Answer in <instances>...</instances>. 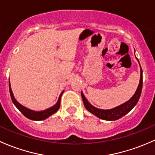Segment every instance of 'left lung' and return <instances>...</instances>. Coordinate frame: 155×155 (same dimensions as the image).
Segmentation results:
<instances>
[{
	"label": "left lung",
	"instance_id": "left-lung-1",
	"mask_svg": "<svg viewBox=\"0 0 155 155\" xmlns=\"http://www.w3.org/2000/svg\"><path fill=\"white\" fill-rule=\"evenodd\" d=\"M142 87H143V71L140 68V79L139 85L137 87V89L135 93L134 96L129 100L128 101L123 104L120 105V106L111 109V110H100V109H97L94 107L87 101L86 98L84 97V94L82 93H81V97H82L83 103H84V107L87 110L93 115H95L98 118L103 119V120H115L118 119L122 118L126 114H127L132 108L137 104V101H138L139 98H140L141 91H142Z\"/></svg>",
	"mask_w": 155,
	"mask_h": 155
}]
</instances>
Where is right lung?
<instances>
[{"label": "right lung", "mask_w": 155, "mask_h": 155, "mask_svg": "<svg viewBox=\"0 0 155 155\" xmlns=\"http://www.w3.org/2000/svg\"><path fill=\"white\" fill-rule=\"evenodd\" d=\"M9 92H10V96H11V98L12 100V102L14 103V104L16 106V107L23 113V115L26 118L31 119V120H42L44 119L47 118L48 117H49L50 115H53L54 113H55L57 110H59V106H60V100H61V96H62V93H61L60 96H59L58 101L57 103L54 105L52 107L46 110H44V111L41 112H35L33 110H28V109L24 107L23 106H22L20 104H19L18 101L15 100L14 96H13L12 91L11 87H9Z\"/></svg>", "instance_id": "add662e5"}]
</instances>
